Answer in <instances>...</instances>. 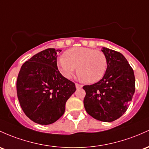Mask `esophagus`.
<instances>
[{
	"instance_id": "1",
	"label": "esophagus",
	"mask_w": 149,
	"mask_h": 149,
	"mask_svg": "<svg viewBox=\"0 0 149 149\" xmlns=\"http://www.w3.org/2000/svg\"><path fill=\"white\" fill-rule=\"evenodd\" d=\"M83 87L82 85H80L78 84V83H76V88H81Z\"/></svg>"
}]
</instances>
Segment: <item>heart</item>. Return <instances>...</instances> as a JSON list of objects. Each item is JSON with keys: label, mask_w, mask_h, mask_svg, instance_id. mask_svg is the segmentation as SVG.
<instances>
[{"label": "heart", "mask_w": 149, "mask_h": 149, "mask_svg": "<svg viewBox=\"0 0 149 149\" xmlns=\"http://www.w3.org/2000/svg\"><path fill=\"white\" fill-rule=\"evenodd\" d=\"M58 71L66 79L73 77L76 68L82 81L94 83L105 74L107 61L103 52L88 47H76L67 50L58 60Z\"/></svg>", "instance_id": "heart-1"}]
</instances>
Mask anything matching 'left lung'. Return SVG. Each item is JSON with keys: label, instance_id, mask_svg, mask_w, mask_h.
Here are the masks:
<instances>
[{"label": "left lung", "instance_id": "8db88e82", "mask_svg": "<svg viewBox=\"0 0 149 149\" xmlns=\"http://www.w3.org/2000/svg\"><path fill=\"white\" fill-rule=\"evenodd\" d=\"M107 67L97 83L83 87L86 91L83 103L91 117L102 122L117 120L127 111L135 92L134 71L122 54L102 47Z\"/></svg>", "mask_w": 149, "mask_h": 149}]
</instances>
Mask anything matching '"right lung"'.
<instances>
[{"label": "right lung", "mask_w": 149, "mask_h": 149, "mask_svg": "<svg viewBox=\"0 0 149 149\" xmlns=\"http://www.w3.org/2000/svg\"><path fill=\"white\" fill-rule=\"evenodd\" d=\"M61 51L49 48L34 55L23 63L17 76L19 104L26 116L40 125L58 120L76 91L75 83L63 77L57 68L56 54Z\"/></svg>", "instance_id": "right-lung-1"}]
</instances>
